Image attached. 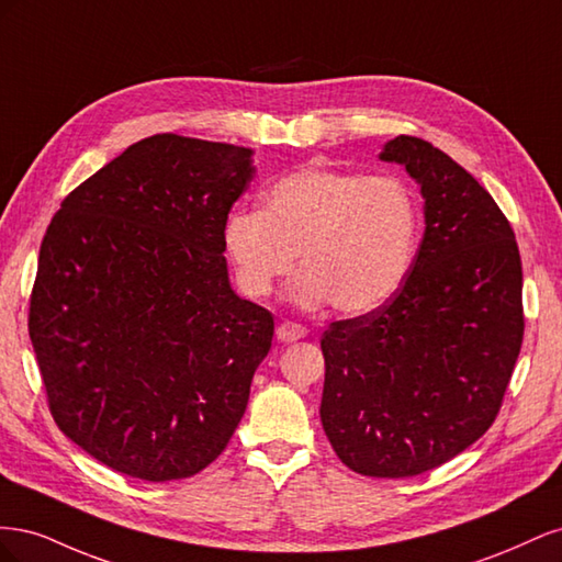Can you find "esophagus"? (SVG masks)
<instances>
[{"mask_svg":"<svg viewBox=\"0 0 562 562\" xmlns=\"http://www.w3.org/2000/svg\"><path fill=\"white\" fill-rule=\"evenodd\" d=\"M304 335H307V328L300 326V323H293V321H283L277 328V337L281 339V342H297V339H302Z\"/></svg>","mask_w":562,"mask_h":562,"instance_id":"obj_1","label":"esophagus"}]
</instances>
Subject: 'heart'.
<instances>
[{"instance_id": "obj_1", "label": "heart", "mask_w": 562, "mask_h": 562, "mask_svg": "<svg viewBox=\"0 0 562 562\" xmlns=\"http://www.w3.org/2000/svg\"><path fill=\"white\" fill-rule=\"evenodd\" d=\"M419 236V203L398 176L304 166L269 187L262 211L236 209L225 220V248L236 279L265 297L302 271L291 297L316 310L363 314L398 291Z\"/></svg>"}]
</instances>
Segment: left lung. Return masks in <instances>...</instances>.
I'll use <instances>...</instances> for the list:
<instances>
[{
    "label": "left lung",
    "mask_w": 562,
    "mask_h": 562,
    "mask_svg": "<svg viewBox=\"0 0 562 562\" xmlns=\"http://www.w3.org/2000/svg\"><path fill=\"white\" fill-rule=\"evenodd\" d=\"M380 159L419 184L427 227L398 291L323 333L321 422L351 471L407 479L495 422L522 345V267L506 215L446 151L398 135Z\"/></svg>",
    "instance_id": "8db88e82"
}]
</instances>
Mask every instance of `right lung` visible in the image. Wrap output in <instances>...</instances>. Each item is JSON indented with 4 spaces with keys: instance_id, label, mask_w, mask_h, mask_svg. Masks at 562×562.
Instances as JSON below:
<instances>
[{
    "instance_id": "right-lung-1",
    "label": "right lung",
    "mask_w": 562,
    "mask_h": 562,
    "mask_svg": "<svg viewBox=\"0 0 562 562\" xmlns=\"http://www.w3.org/2000/svg\"><path fill=\"white\" fill-rule=\"evenodd\" d=\"M250 157L151 135L67 194L44 234L27 328L50 415L119 473L190 479L246 413L274 337L223 255Z\"/></svg>"
}]
</instances>
